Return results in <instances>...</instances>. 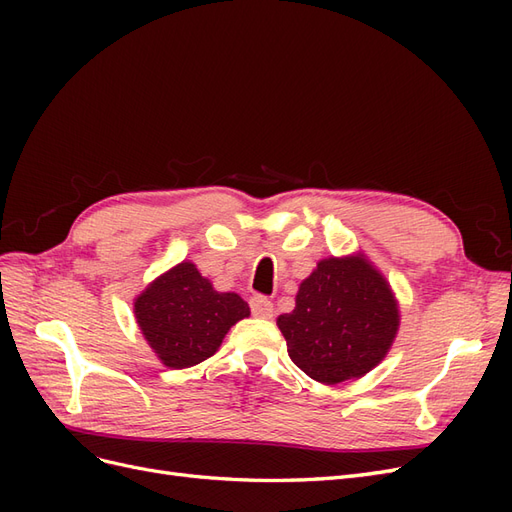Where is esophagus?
<instances>
[{"instance_id":"1","label":"esophagus","mask_w":512,"mask_h":512,"mask_svg":"<svg viewBox=\"0 0 512 512\" xmlns=\"http://www.w3.org/2000/svg\"><path fill=\"white\" fill-rule=\"evenodd\" d=\"M250 307H252V314L256 318H271L273 316V303L267 297H260V294H256V297L250 299Z\"/></svg>"}]
</instances>
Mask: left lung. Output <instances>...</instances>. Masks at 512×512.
Segmentation results:
<instances>
[{
    "instance_id": "left-lung-1",
    "label": "left lung",
    "mask_w": 512,
    "mask_h": 512,
    "mask_svg": "<svg viewBox=\"0 0 512 512\" xmlns=\"http://www.w3.org/2000/svg\"><path fill=\"white\" fill-rule=\"evenodd\" d=\"M292 363L322 384L363 378L389 354L399 303L363 252L322 258L299 286L294 309L277 318Z\"/></svg>"
}]
</instances>
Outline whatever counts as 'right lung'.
Masks as SVG:
<instances>
[{"instance_id": "1", "label": "right lung", "mask_w": 512, "mask_h": 512, "mask_svg": "<svg viewBox=\"0 0 512 512\" xmlns=\"http://www.w3.org/2000/svg\"><path fill=\"white\" fill-rule=\"evenodd\" d=\"M250 316L237 292H218L194 262L183 260L134 299L145 342L170 369L203 363L218 352L232 324Z\"/></svg>"}]
</instances>
